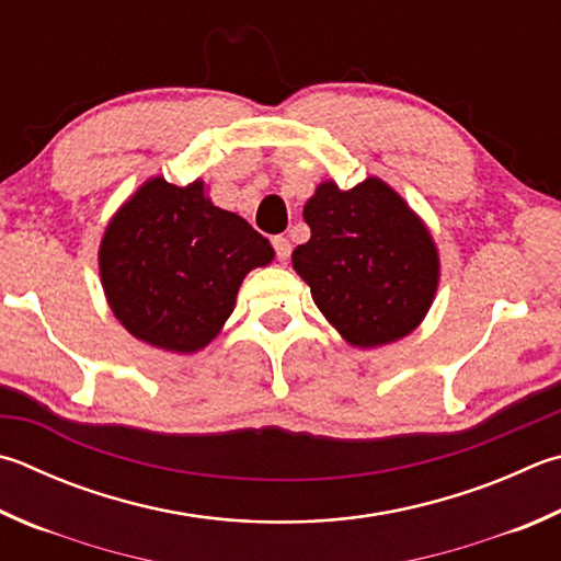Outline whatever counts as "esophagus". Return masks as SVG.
<instances>
[{"label":"esophagus","mask_w":561,"mask_h":561,"mask_svg":"<svg viewBox=\"0 0 561 561\" xmlns=\"http://www.w3.org/2000/svg\"><path fill=\"white\" fill-rule=\"evenodd\" d=\"M272 245H274V252H277V257L284 262V260H289V254H291V242L287 240V238H274L272 240Z\"/></svg>","instance_id":"obj_1"}]
</instances>
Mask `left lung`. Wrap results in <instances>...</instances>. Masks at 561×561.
<instances>
[{
  "mask_svg": "<svg viewBox=\"0 0 561 561\" xmlns=\"http://www.w3.org/2000/svg\"><path fill=\"white\" fill-rule=\"evenodd\" d=\"M304 220L311 238L291 264L345 341L375 348L422 323L439 287V252L400 193L375 176L348 191L323 181Z\"/></svg>",
  "mask_w": 561,
  "mask_h": 561,
  "instance_id": "8db88e82",
  "label": "left lung"
}]
</instances>
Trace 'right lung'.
I'll list each match as a JSON object with an SVG mask.
<instances>
[{"label":"right lung","instance_id":"obj_1","mask_svg":"<svg viewBox=\"0 0 561 561\" xmlns=\"http://www.w3.org/2000/svg\"><path fill=\"white\" fill-rule=\"evenodd\" d=\"M274 260L238 213L213 206L203 181L141 183L100 242V279L117 321L154 348L196 353L236 309L245 274Z\"/></svg>","mask_w":561,"mask_h":561}]
</instances>
